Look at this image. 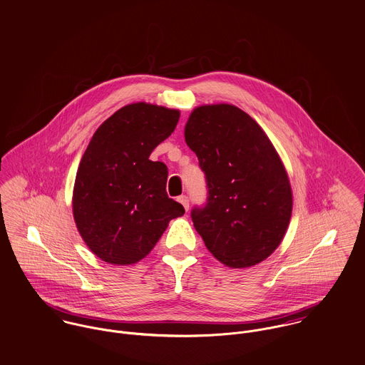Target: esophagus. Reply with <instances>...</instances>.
<instances>
[{
    "label": "esophagus",
    "mask_w": 365,
    "mask_h": 365,
    "mask_svg": "<svg viewBox=\"0 0 365 365\" xmlns=\"http://www.w3.org/2000/svg\"><path fill=\"white\" fill-rule=\"evenodd\" d=\"M178 200H179V202L185 207V210H186V211L189 210V197H187V196H179V197H178Z\"/></svg>",
    "instance_id": "esophagus-1"
}]
</instances>
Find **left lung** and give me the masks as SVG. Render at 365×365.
<instances>
[{"label":"left lung","mask_w":365,"mask_h":365,"mask_svg":"<svg viewBox=\"0 0 365 365\" xmlns=\"http://www.w3.org/2000/svg\"><path fill=\"white\" fill-rule=\"evenodd\" d=\"M185 140L205 175L207 202L192 220L207 249L232 269L267 259L288 228L292 193L266 133L240 108L218 103L192 112Z\"/></svg>","instance_id":"8db88e82"}]
</instances>
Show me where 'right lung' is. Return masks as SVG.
<instances>
[{"label": "right lung", "instance_id": "right-lung-1", "mask_svg": "<svg viewBox=\"0 0 365 365\" xmlns=\"http://www.w3.org/2000/svg\"><path fill=\"white\" fill-rule=\"evenodd\" d=\"M179 110L131 103L95 131L78 166L73 214L88 247L110 264L145 257L170 220L185 214L168 197V168L150 160L179 122Z\"/></svg>", "mask_w": 365, "mask_h": 365}]
</instances>
